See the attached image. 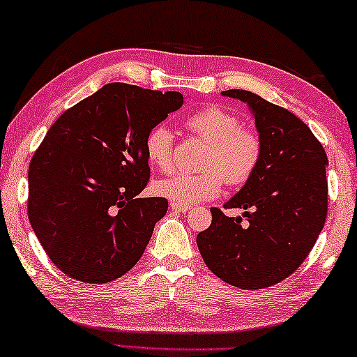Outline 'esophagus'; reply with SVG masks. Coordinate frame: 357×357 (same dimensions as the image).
Masks as SVG:
<instances>
[{"label":"esophagus","instance_id":"esophagus-1","mask_svg":"<svg viewBox=\"0 0 357 357\" xmlns=\"http://www.w3.org/2000/svg\"><path fill=\"white\" fill-rule=\"evenodd\" d=\"M171 208L174 212H182V213H186L190 210L188 206H183V204H177V202H171Z\"/></svg>","mask_w":357,"mask_h":357}]
</instances>
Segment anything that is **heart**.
I'll return each instance as SVG.
<instances>
[{"instance_id":"obj_1","label":"heart","mask_w":357,"mask_h":357,"mask_svg":"<svg viewBox=\"0 0 357 357\" xmlns=\"http://www.w3.org/2000/svg\"><path fill=\"white\" fill-rule=\"evenodd\" d=\"M183 125L192 136L207 144L199 174L180 172L158 180L155 191L172 202L192 204L213 199L223 190L225 180L231 186L247 183L262 158L259 134L242 128L241 120L218 106H208L186 116ZM145 155L160 171L174 167V136L166 126L151 128L145 137Z\"/></svg>"}]
</instances>
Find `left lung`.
<instances>
[{
	"instance_id": "obj_1",
	"label": "left lung",
	"mask_w": 357,
	"mask_h": 357,
	"mask_svg": "<svg viewBox=\"0 0 357 357\" xmlns=\"http://www.w3.org/2000/svg\"><path fill=\"white\" fill-rule=\"evenodd\" d=\"M255 116L262 140L258 169L225 208L212 207V225L197 234V247L215 275L242 289L280 283L301 267L327 215V155L301 119L247 90H226ZM245 221H243V218Z\"/></svg>"
}]
</instances>
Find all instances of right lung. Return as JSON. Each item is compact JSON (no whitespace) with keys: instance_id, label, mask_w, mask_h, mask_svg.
<instances>
[{"instance_id":"right-lung-1","label":"right lung","mask_w":357,"mask_h":357,"mask_svg":"<svg viewBox=\"0 0 357 357\" xmlns=\"http://www.w3.org/2000/svg\"><path fill=\"white\" fill-rule=\"evenodd\" d=\"M182 104V93L114 82L47 131L28 169V218L68 277L109 283L144 255L167 212L166 197H137L150 178L145 137Z\"/></svg>"}]
</instances>
